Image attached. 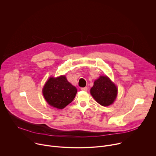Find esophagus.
I'll return each instance as SVG.
<instances>
[{
  "mask_svg": "<svg viewBox=\"0 0 156 156\" xmlns=\"http://www.w3.org/2000/svg\"><path fill=\"white\" fill-rule=\"evenodd\" d=\"M81 90L82 91H86L87 90V87H81Z\"/></svg>",
  "mask_w": 156,
  "mask_h": 156,
  "instance_id": "1",
  "label": "esophagus"
}]
</instances>
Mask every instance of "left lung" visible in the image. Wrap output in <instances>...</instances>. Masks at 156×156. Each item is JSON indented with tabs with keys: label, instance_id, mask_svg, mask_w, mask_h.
<instances>
[{
	"label": "left lung",
	"instance_id": "8db88e82",
	"mask_svg": "<svg viewBox=\"0 0 156 156\" xmlns=\"http://www.w3.org/2000/svg\"><path fill=\"white\" fill-rule=\"evenodd\" d=\"M90 92L99 104L106 107L112 104L116 99L117 88L108 77L101 76L94 81Z\"/></svg>",
	"mask_w": 156,
	"mask_h": 156
}]
</instances>
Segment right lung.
<instances>
[{"mask_svg":"<svg viewBox=\"0 0 156 156\" xmlns=\"http://www.w3.org/2000/svg\"><path fill=\"white\" fill-rule=\"evenodd\" d=\"M76 93V88L67 81L65 76L50 78L42 90L43 96L48 103L60 109L73 101Z\"/></svg>","mask_w":156,"mask_h":156,"instance_id":"add662e5","label":"right lung"}]
</instances>
